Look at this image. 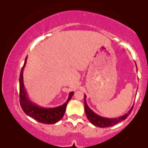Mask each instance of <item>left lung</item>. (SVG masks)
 <instances>
[{
	"label": "left lung",
	"instance_id": "obj_1",
	"mask_svg": "<svg viewBox=\"0 0 148 148\" xmlns=\"http://www.w3.org/2000/svg\"><path fill=\"white\" fill-rule=\"evenodd\" d=\"M86 95H84V108H85V112H86V116L88 120H90V122L93 125L96 127H112L113 125H116L120 122L123 121V120H125L127 117L129 116V115L130 114L131 112H132V109H133V106L131 108V109L129 111V112L126 114L122 115V116L118 117V118H103V117L100 116V115L96 114L94 111H92L90 108H89V106H88L87 103H86Z\"/></svg>",
	"mask_w": 148,
	"mask_h": 148
}]
</instances>
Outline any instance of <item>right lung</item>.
I'll return each instance as SVG.
<instances>
[{"mask_svg": "<svg viewBox=\"0 0 148 148\" xmlns=\"http://www.w3.org/2000/svg\"><path fill=\"white\" fill-rule=\"evenodd\" d=\"M27 57L25 58L24 64L22 67L19 76V98L20 105L24 113L30 118L44 124H55L62 119L66 110V106L72 99L74 92H71L67 101L61 106L54 108H44L32 102L27 96V92L24 88L23 79V69L26 64Z\"/></svg>", "mask_w": 148, "mask_h": 148, "instance_id": "right-lung-1", "label": "right lung"}]
</instances>
